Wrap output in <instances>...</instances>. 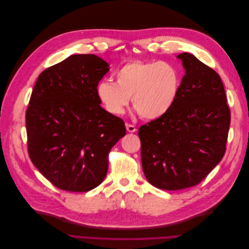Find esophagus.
Here are the masks:
<instances>
[{
	"label": "esophagus",
	"instance_id": "esophagus-1",
	"mask_svg": "<svg viewBox=\"0 0 249 249\" xmlns=\"http://www.w3.org/2000/svg\"><path fill=\"white\" fill-rule=\"evenodd\" d=\"M125 126H126V131L129 132V133H136L137 132V127L135 125H133V124H126Z\"/></svg>",
	"mask_w": 249,
	"mask_h": 249
}]
</instances>
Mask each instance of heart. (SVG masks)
Wrapping results in <instances>:
<instances>
[{
  "label": "heart",
  "instance_id": "heart-1",
  "mask_svg": "<svg viewBox=\"0 0 249 249\" xmlns=\"http://www.w3.org/2000/svg\"><path fill=\"white\" fill-rule=\"evenodd\" d=\"M116 84L102 80L96 87L100 102L108 112L123 114L132 97L133 107L141 117L158 120L174 105L181 85V74L167 62L134 61L118 69Z\"/></svg>",
  "mask_w": 249,
  "mask_h": 249
}]
</instances>
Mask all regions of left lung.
<instances>
[{"label": "left lung", "instance_id": "left-lung-1", "mask_svg": "<svg viewBox=\"0 0 249 249\" xmlns=\"http://www.w3.org/2000/svg\"><path fill=\"white\" fill-rule=\"evenodd\" d=\"M177 57L185 70L178 97L164 116L139 128L144 174L165 191L196 185L216 167L231 121L219 74L194 54Z\"/></svg>", "mask_w": 249, "mask_h": 249}]
</instances>
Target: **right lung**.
Here are the masks:
<instances>
[{
	"label": "right lung",
	"instance_id": "right-lung-1",
	"mask_svg": "<svg viewBox=\"0 0 249 249\" xmlns=\"http://www.w3.org/2000/svg\"><path fill=\"white\" fill-rule=\"evenodd\" d=\"M108 64L73 54L38 76L26 110L29 157L57 188L85 193L108 169V154L125 135L124 123L100 106L96 87Z\"/></svg>",
	"mask_w": 249,
	"mask_h": 249
}]
</instances>
